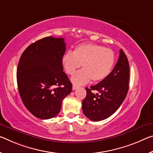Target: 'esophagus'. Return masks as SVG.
Here are the masks:
<instances>
[{
    "instance_id": "esophagus-1",
    "label": "esophagus",
    "mask_w": 153,
    "mask_h": 153,
    "mask_svg": "<svg viewBox=\"0 0 153 153\" xmlns=\"http://www.w3.org/2000/svg\"><path fill=\"white\" fill-rule=\"evenodd\" d=\"M77 88H78V87H77V86H76V85H73V87H72V89L74 90V91H75V90H76Z\"/></svg>"
}]
</instances>
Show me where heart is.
<instances>
[{
  "label": "heart",
  "instance_id": "obj_1",
  "mask_svg": "<svg viewBox=\"0 0 153 153\" xmlns=\"http://www.w3.org/2000/svg\"><path fill=\"white\" fill-rule=\"evenodd\" d=\"M114 53L103 45L86 43L76 45L73 53H65L62 63L65 71L74 75L81 66L83 69L71 77L75 85H82L91 79L94 83L103 80L114 64Z\"/></svg>",
  "mask_w": 153,
  "mask_h": 153
}]
</instances>
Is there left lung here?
Here are the masks:
<instances>
[{
	"mask_svg": "<svg viewBox=\"0 0 153 153\" xmlns=\"http://www.w3.org/2000/svg\"><path fill=\"white\" fill-rule=\"evenodd\" d=\"M129 61L122 49L117 63L108 76L91 88H86V96L82 101V110L93 121L106 119L118 110L129 90ZM93 90L99 94H94Z\"/></svg>",
	"mask_w": 153,
	"mask_h": 153,
	"instance_id": "left-lung-1",
	"label": "left lung"
}]
</instances>
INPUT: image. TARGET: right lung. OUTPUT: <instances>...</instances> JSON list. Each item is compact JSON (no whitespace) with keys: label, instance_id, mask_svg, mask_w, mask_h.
Listing matches in <instances>:
<instances>
[{"label":"right lung","instance_id":"add662e5","mask_svg":"<svg viewBox=\"0 0 153 153\" xmlns=\"http://www.w3.org/2000/svg\"><path fill=\"white\" fill-rule=\"evenodd\" d=\"M63 38L48 37L24 51L17 69L19 93L27 110L37 118L50 119L61 109L72 84L63 71Z\"/></svg>","mask_w":153,"mask_h":153}]
</instances>
